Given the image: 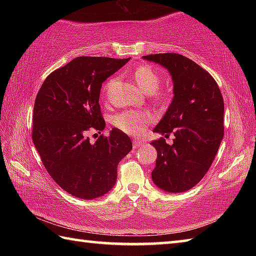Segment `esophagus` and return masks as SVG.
<instances>
[{"label":"esophagus","mask_w":256,"mask_h":256,"mask_svg":"<svg viewBox=\"0 0 256 256\" xmlns=\"http://www.w3.org/2000/svg\"><path fill=\"white\" fill-rule=\"evenodd\" d=\"M143 144H144L143 140H138V138H134V140H133V145H134V148H140V146H142Z\"/></svg>","instance_id":"34e87169"}]
</instances>
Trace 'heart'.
<instances>
[{
    "label": "heart",
    "mask_w": 256,
    "mask_h": 256,
    "mask_svg": "<svg viewBox=\"0 0 256 256\" xmlns=\"http://www.w3.org/2000/svg\"><path fill=\"white\" fill-rule=\"evenodd\" d=\"M134 79L138 88L145 94H153L160 84L158 74L150 66H140L134 72ZM152 121V116L148 112L124 111L114 118V125L128 134H140Z\"/></svg>",
    "instance_id": "obj_1"
}]
</instances>
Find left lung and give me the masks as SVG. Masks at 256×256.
Listing matches in <instances>:
<instances>
[{
	"label": "left lung",
	"instance_id": "8db88e82",
	"mask_svg": "<svg viewBox=\"0 0 256 256\" xmlns=\"http://www.w3.org/2000/svg\"><path fill=\"white\" fill-rule=\"evenodd\" d=\"M144 60L167 69L172 81V100L153 132L164 138L150 144L157 150L152 179L166 192H184L208 172L224 138V103L214 79L199 64L179 54H155Z\"/></svg>",
	"mask_w": 256,
	"mask_h": 256
}]
</instances>
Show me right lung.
I'll list each match as a JSON object with an SVG mask.
<instances>
[{
    "instance_id": "obj_1",
    "label": "right lung",
    "mask_w": 256,
    "mask_h": 256,
    "mask_svg": "<svg viewBox=\"0 0 256 256\" xmlns=\"http://www.w3.org/2000/svg\"><path fill=\"white\" fill-rule=\"evenodd\" d=\"M130 58L78 57L52 72L38 91L32 142L46 170L64 192L84 200L114 187L118 164L133 145L121 130L91 143L86 131L106 128L99 98L102 84Z\"/></svg>"
}]
</instances>
